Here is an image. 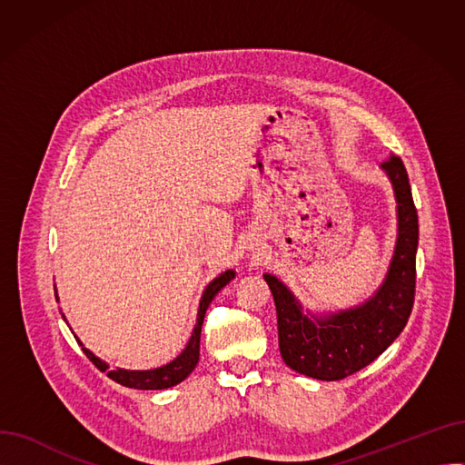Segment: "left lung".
<instances>
[{
	"label": "left lung",
	"mask_w": 465,
	"mask_h": 465,
	"mask_svg": "<svg viewBox=\"0 0 465 465\" xmlns=\"http://www.w3.org/2000/svg\"><path fill=\"white\" fill-rule=\"evenodd\" d=\"M398 202V241L386 279L361 305L331 314L303 312L294 294L273 275L263 279L277 307L279 349L290 370L319 381H341L377 360L403 331L414 303L419 214L400 156L381 165Z\"/></svg>",
	"instance_id": "obj_1"
}]
</instances>
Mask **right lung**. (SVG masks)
<instances>
[{
	"label": "right lung",
	"instance_id": "add662e5",
	"mask_svg": "<svg viewBox=\"0 0 465 465\" xmlns=\"http://www.w3.org/2000/svg\"><path fill=\"white\" fill-rule=\"evenodd\" d=\"M235 277L233 270H228L224 273H220L213 282H209V286L205 288L203 296L200 300V309H198V322L193 326L192 337L188 341L186 349L173 360L162 368L156 370H149V371H128V370H113L107 371L109 365L100 360L97 356H94L88 349L83 347L81 339L75 335L77 343L83 347V352L86 354V358L95 365L100 371H107V377H111L114 382L122 384V386H128V388H137V390H163V388H171L179 382H183L192 371L195 365H198L200 360V337H202V326H203V319H205V311L211 305V302L214 300V296L218 294L220 290H223L232 279ZM64 316V314H62ZM65 321V316H64Z\"/></svg>",
	"mask_w": 465,
	"mask_h": 465
}]
</instances>
